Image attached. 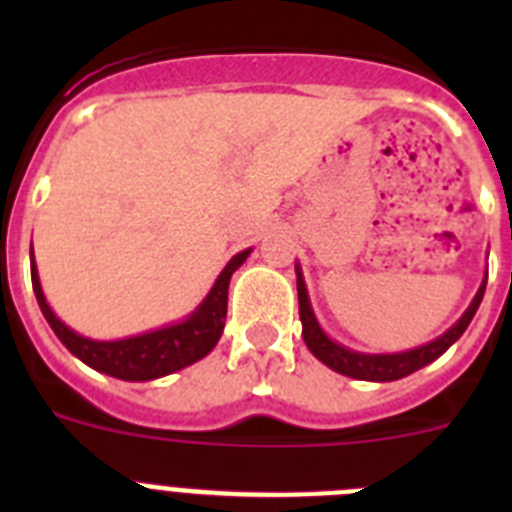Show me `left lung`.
I'll return each instance as SVG.
<instances>
[{
  "mask_svg": "<svg viewBox=\"0 0 512 512\" xmlns=\"http://www.w3.org/2000/svg\"><path fill=\"white\" fill-rule=\"evenodd\" d=\"M487 282H482L477 297L469 305V310L461 315L459 323L454 328H449L436 341L425 343V346L413 348V351H405V354H387V356H369V354H356V351H348V348L338 346V343L330 341L320 330L318 320L312 315L310 300H307L305 282H302V274L297 269V295H300V320H302V338H305L307 348L312 354L318 356L325 366H330L333 372L346 374V377L354 379H366V382H395V379L408 377V374L418 372L425 364L436 361L438 356L456 341V338L467 330V325L472 323L474 312H477L482 295H485Z\"/></svg>",
  "mask_w": 512,
  "mask_h": 512,
  "instance_id": "obj_1",
  "label": "left lung"
}]
</instances>
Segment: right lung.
<instances>
[{
	"label": "right lung",
	"mask_w": 512,
	"mask_h": 512,
	"mask_svg": "<svg viewBox=\"0 0 512 512\" xmlns=\"http://www.w3.org/2000/svg\"><path fill=\"white\" fill-rule=\"evenodd\" d=\"M246 256L248 251L238 253L225 266L212 292L207 295V300L197 307L192 318H187L179 325H171V328L125 338V341H89V338L76 336L74 330L66 328L53 315V310L45 302L43 289H40L38 282V271H35V261L30 264V274H33L35 297H38V305L43 310L45 320L51 323L53 333L61 338V343L69 348L71 354L79 356L84 364H89L97 372L110 374V377L128 379V382H148V379L179 372V369L200 361L202 356H207L215 348L217 338L223 336L225 315H228L230 277L246 261Z\"/></svg>",
	"instance_id": "right-lung-1"
}]
</instances>
